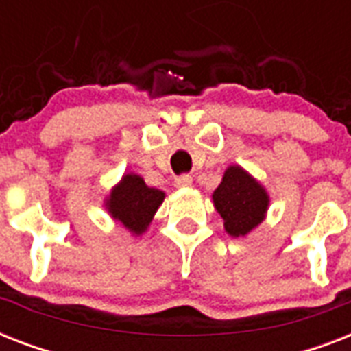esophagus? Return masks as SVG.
I'll return each mask as SVG.
<instances>
[{
  "mask_svg": "<svg viewBox=\"0 0 351 351\" xmlns=\"http://www.w3.org/2000/svg\"><path fill=\"white\" fill-rule=\"evenodd\" d=\"M175 186L176 187H189V186H193V176H189V175L178 176V178H176V180H175Z\"/></svg>",
  "mask_w": 351,
  "mask_h": 351,
  "instance_id": "esophagus-1",
  "label": "esophagus"
}]
</instances>
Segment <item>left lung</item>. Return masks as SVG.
I'll return each mask as SVG.
<instances>
[{
  "label": "left lung",
  "instance_id": "8db88e82",
  "mask_svg": "<svg viewBox=\"0 0 351 351\" xmlns=\"http://www.w3.org/2000/svg\"><path fill=\"white\" fill-rule=\"evenodd\" d=\"M213 206L224 219L226 233L239 239L264 222L269 195L255 176L233 164L224 171L222 182L213 191Z\"/></svg>",
  "mask_w": 351,
  "mask_h": 351
}]
</instances>
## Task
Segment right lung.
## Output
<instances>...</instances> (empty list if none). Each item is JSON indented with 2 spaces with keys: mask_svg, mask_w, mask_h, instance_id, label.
Wrapping results in <instances>:
<instances>
[{
  "mask_svg": "<svg viewBox=\"0 0 351 351\" xmlns=\"http://www.w3.org/2000/svg\"><path fill=\"white\" fill-rule=\"evenodd\" d=\"M164 198V191L149 187L140 175L125 173L109 191L104 206L114 222L125 228L132 237H140L147 231Z\"/></svg>",
  "mask_w": 351,
  "mask_h": 351,
  "instance_id": "obj_1",
  "label": "right lung"
}]
</instances>
